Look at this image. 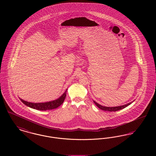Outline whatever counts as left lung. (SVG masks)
I'll return each instance as SVG.
<instances>
[{
    "instance_id": "obj_1",
    "label": "left lung",
    "mask_w": 156,
    "mask_h": 156,
    "mask_svg": "<svg viewBox=\"0 0 156 156\" xmlns=\"http://www.w3.org/2000/svg\"><path fill=\"white\" fill-rule=\"evenodd\" d=\"M94 103L95 104V105H97V106L103 110V111H109V112H116L119 111V110H121L122 109H124L125 108L127 107V106H129V105L132 104V102H130L129 104H126V105H122V106H116V107H106V106H103L99 104H98L96 102L94 101Z\"/></svg>"
}]
</instances>
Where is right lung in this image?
I'll use <instances>...</instances> for the list:
<instances>
[{"label": "right lung", "mask_w": 156, "mask_h": 156, "mask_svg": "<svg viewBox=\"0 0 156 156\" xmlns=\"http://www.w3.org/2000/svg\"><path fill=\"white\" fill-rule=\"evenodd\" d=\"M67 90L61 95V97H59L58 99L48 102H45V103H31V102H29L27 101H25L20 99L21 101L23 103L25 104L26 106L33 108L34 109H37L39 111H47V110H51L53 109H55L59 106L61 104L64 102V101L66 97V94H67Z\"/></svg>", "instance_id": "right-lung-1"}]
</instances>
